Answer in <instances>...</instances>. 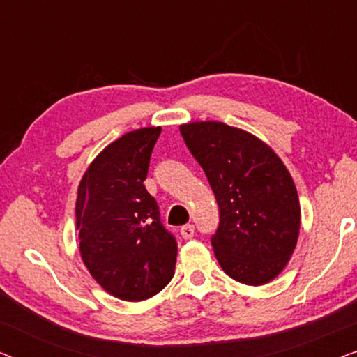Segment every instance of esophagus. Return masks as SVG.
<instances>
[{
    "label": "esophagus",
    "instance_id": "obj_1",
    "mask_svg": "<svg viewBox=\"0 0 357 357\" xmlns=\"http://www.w3.org/2000/svg\"><path fill=\"white\" fill-rule=\"evenodd\" d=\"M193 234H195L193 224H185V226L180 229V236H182L183 238H192Z\"/></svg>",
    "mask_w": 357,
    "mask_h": 357
}]
</instances>
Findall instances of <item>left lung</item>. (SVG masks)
Segmentation results:
<instances>
[{
	"mask_svg": "<svg viewBox=\"0 0 357 357\" xmlns=\"http://www.w3.org/2000/svg\"><path fill=\"white\" fill-rule=\"evenodd\" d=\"M180 133L216 197L211 243L219 265L242 284L273 281L289 263L301 229L289 170L265 141L222 121H190Z\"/></svg>",
	"mask_w": 357,
	"mask_h": 357,
	"instance_id": "obj_1",
	"label": "left lung"
}]
</instances>
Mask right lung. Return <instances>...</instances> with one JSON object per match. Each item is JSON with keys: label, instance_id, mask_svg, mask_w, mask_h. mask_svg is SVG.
<instances>
[{"label": "right lung", "instance_id": "right-lung-1", "mask_svg": "<svg viewBox=\"0 0 357 357\" xmlns=\"http://www.w3.org/2000/svg\"><path fill=\"white\" fill-rule=\"evenodd\" d=\"M160 130H133L105 146L77 187L81 258L91 276L121 301L149 299L175 271L177 243L143 183Z\"/></svg>", "mask_w": 357, "mask_h": 357}]
</instances>
